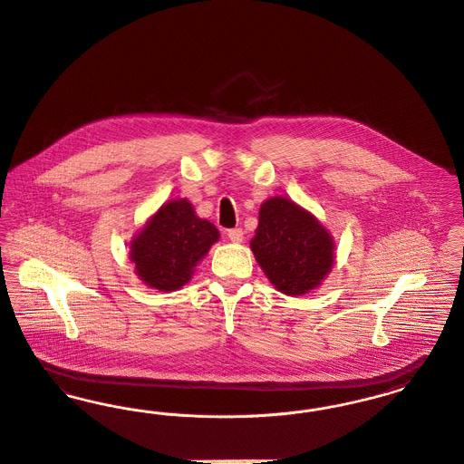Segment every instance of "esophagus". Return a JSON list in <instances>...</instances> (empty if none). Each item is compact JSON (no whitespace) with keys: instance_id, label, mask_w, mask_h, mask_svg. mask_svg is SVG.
Returning <instances> with one entry per match:
<instances>
[{"instance_id":"34e87169","label":"esophagus","mask_w":464,"mask_h":464,"mask_svg":"<svg viewBox=\"0 0 464 464\" xmlns=\"http://www.w3.org/2000/svg\"><path fill=\"white\" fill-rule=\"evenodd\" d=\"M228 239L232 241V243H243V239H245V232L241 230V228H232V230H228Z\"/></svg>"}]
</instances>
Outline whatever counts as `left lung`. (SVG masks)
Wrapping results in <instances>:
<instances>
[{
    "label": "left lung",
    "mask_w": 464,
    "mask_h": 464,
    "mask_svg": "<svg viewBox=\"0 0 464 464\" xmlns=\"http://www.w3.org/2000/svg\"><path fill=\"white\" fill-rule=\"evenodd\" d=\"M251 251L275 285L286 295H304L331 273L334 241L309 211L285 197L267 198L258 211Z\"/></svg>",
    "instance_id": "left-lung-1"
}]
</instances>
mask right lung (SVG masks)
<instances>
[{"label":"right lung","mask_w":464,"mask_h":464,"mask_svg":"<svg viewBox=\"0 0 464 464\" xmlns=\"http://www.w3.org/2000/svg\"><path fill=\"white\" fill-rule=\"evenodd\" d=\"M219 239L217 227L195 215L186 198L163 204L130 243L135 275L160 292L179 290Z\"/></svg>","instance_id":"add662e5"}]
</instances>
